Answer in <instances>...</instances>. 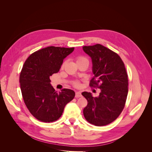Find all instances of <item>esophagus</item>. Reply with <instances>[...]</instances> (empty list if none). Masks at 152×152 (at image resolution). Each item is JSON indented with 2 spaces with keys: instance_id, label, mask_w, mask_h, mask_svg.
Wrapping results in <instances>:
<instances>
[{
  "instance_id": "1",
  "label": "esophagus",
  "mask_w": 152,
  "mask_h": 152,
  "mask_svg": "<svg viewBox=\"0 0 152 152\" xmlns=\"http://www.w3.org/2000/svg\"><path fill=\"white\" fill-rule=\"evenodd\" d=\"M81 96H82V94H81L80 92H76L75 93V97L76 98H79V97H81Z\"/></svg>"
}]
</instances>
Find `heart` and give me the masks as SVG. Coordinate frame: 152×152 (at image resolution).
<instances>
[{"mask_svg":"<svg viewBox=\"0 0 152 152\" xmlns=\"http://www.w3.org/2000/svg\"><path fill=\"white\" fill-rule=\"evenodd\" d=\"M85 60L88 61V60H87V59L86 57H84V56H78V57L76 58L77 63L80 62V61H85ZM64 65H65V63L63 64V65H62V67L64 66ZM73 85L75 87H79V86H80V83H79V82H78V81H74V82H73Z\"/></svg>","mask_w":152,"mask_h":152,"instance_id":"heart-1","label":"heart"}]
</instances>
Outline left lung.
Here are the masks:
<instances>
[{
	"mask_svg": "<svg viewBox=\"0 0 152 152\" xmlns=\"http://www.w3.org/2000/svg\"><path fill=\"white\" fill-rule=\"evenodd\" d=\"M84 51L91 58L94 77L89 86L101 89L98 97L91 93L82 95L87 100L83 113L87 122L96 126L112 123L125 107L128 93V77L121 57L101 44L84 46Z\"/></svg>",
	"mask_w": 152,
	"mask_h": 152,
	"instance_id": "1",
	"label": "left lung"
}]
</instances>
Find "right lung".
<instances>
[{"label":"right lung","mask_w":152,"mask_h":152,"mask_svg":"<svg viewBox=\"0 0 152 152\" xmlns=\"http://www.w3.org/2000/svg\"><path fill=\"white\" fill-rule=\"evenodd\" d=\"M73 50L74 48H43L32 53L23 66L20 75L23 98L31 114L40 121H57L65 105L75 97V92L69 89L58 93L49 78L59 72L63 59Z\"/></svg>","instance_id":"right-lung-1"}]
</instances>
